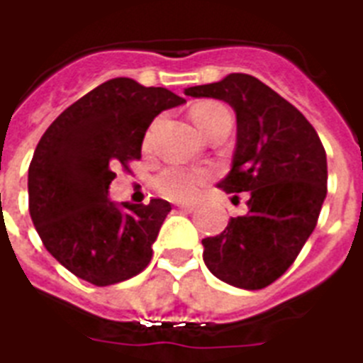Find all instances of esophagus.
I'll return each instance as SVG.
<instances>
[{
	"label": "esophagus",
	"mask_w": 363,
	"mask_h": 363,
	"mask_svg": "<svg viewBox=\"0 0 363 363\" xmlns=\"http://www.w3.org/2000/svg\"><path fill=\"white\" fill-rule=\"evenodd\" d=\"M176 206H179L182 210H187V212H195L199 204L196 202H176Z\"/></svg>",
	"instance_id": "1"
}]
</instances>
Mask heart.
<instances>
[{
	"instance_id": "1",
	"label": "heart",
	"mask_w": 363,
	"mask_h": 363,
	"mask_svg": "<svg viewBox=\"0 0 363 363\" xmlns=\"http://www.w3.org/2000/svg\"><path fill=\"white\" fill-rule=\"evenodd\" d=\"M227 109L218 102H202L193 108L191 117L195 121V125L206 134L208 128L216 123L220 115L225 113ZM150 142V136H147ZM208 182L206 170H199V168H185V167H170L162 170L155 179L157 191L167 199L172 201H189L193 196L201 193L204 184Z\"/></svg>"
}]
</instances>
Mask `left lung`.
<instances>
[{
  "label": "left lung",
  "instance_id": "left-lung-1",
  "mask_svg": "<svg viewBox=\"0 0 363 363\" xmlns=\"http://www.w3.org/2000/svg\"><path fill=\"white\" fill-rule=\"evenodd\" d=\"M185 94L235 109L237 147L218 187L250 195L248 212L202 240V259L231 286L265 288L288 271L316 227L328 193L324 145L296 106L248 74L189 86Z\"/></svg>",
  "mask_w": 363,
  "mask_h": 363
}]
</instances>
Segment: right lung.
I'll use <instances>...</instances> for the list:
<instances>
[{"label": "right lung", "instance_id": "obj_1", "mask_svg": "<svg viewBox=\"0 0 363 363\" xmlns=\"http://www.w3.org/2000/svg\"><path fill=\"white\" fill-rule=\"evenodd\" d=\"M185 100L162 86L117 77L64 109L28 168L30 216L52 257L75 277L111 286L136 277L153 255L170 202H113L115 167L142 157L151 121Z\"/></svg>", "mask_w": 363, "mask_h": 363}]
</instances>
